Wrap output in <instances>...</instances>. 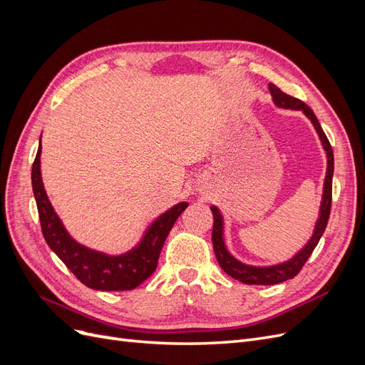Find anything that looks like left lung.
<instances>
[{
    "instance_id": "obj_1",
    "label": "left lung",
    "mask_w": 365,
    "mask_h": 365,
    "mask_svg": "<svg viewBox=\"0 0 365 365\" xmlns=\"http://www.w3.org/2000/svg\"><path fill=\"white\" fill-rule=\"evenodd\" d=\"M269 91L272 102L277 108L283 109H292V111H302L311 123L314 125L318 138L322 141V146L326 152V158H327V169H326V178H324V187H323V195H322V205H319V213L318 219L315 222L312 236L306 242V245L298 251L295 256H292L289 260L277 263V264H269V267H252V264H247L239 262L233 254H231L227 247H225V240H224V217L222 213L219 212V208L216 205H212V213H213V248L216 259L228 275L231 277L247 283V284H275V283H282L289 279H294L295 275L300 272L303 268V264L306 260L311 257L312 251L318 245L319 239H322L329 215H330V204H332V178H334V150L332 146L323 132L322 126H319V121L315 117L314 111L309 108L306 103L302 101H298L295 97H291L288 94H284L280 88L275 86L274 83H269Z\"/></svg>"
}]
</instances>
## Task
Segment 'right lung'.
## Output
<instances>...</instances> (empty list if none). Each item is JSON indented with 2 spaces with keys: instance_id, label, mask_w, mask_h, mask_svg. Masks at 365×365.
<instances>
[{
  "instance_id": "obj_1",
  "label": "right lung",
  "mask_w": 365,
  "mask_h": 365,
  "mask_svg": "<svg viewBox=\"0 0 365 365\" xmlns=\"http://www.w3.org/2000/svg\"><path fill=\"white\" fill-rule=\"evenodd\" d=\"M41 141L31 168V187L35 195L43 239L54 254L85 286L97 291H129L137 288L152 272L164 240L170 233L175 220L189 207L180 202L160 215L143 233L138 244L123 254H108L88 248L77 242L65 228L63 222L48 200L41 175Z\"/></svg>"
}]
</instances>
